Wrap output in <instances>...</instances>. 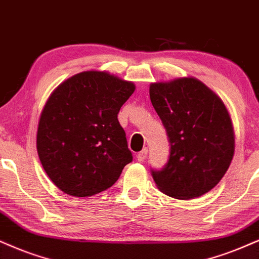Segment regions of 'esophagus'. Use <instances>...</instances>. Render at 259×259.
Segmentation results:
<instances>
[{"label":"esophagus","mask_w":259,"mask_h":259,"mask_svg":"<svg viewBox=\"0 0 259 259\" xmlns=\"http://www.w3.org/2000/svg\"><path fill=\"white\" fill-rule=\"evenodd\" d=\"M146 156H148V149L144 148L142 150V151L137 154V159H138L139 162H143V161H145Z\"/></svg>","instance_id":"obj_1"}]
</instances>
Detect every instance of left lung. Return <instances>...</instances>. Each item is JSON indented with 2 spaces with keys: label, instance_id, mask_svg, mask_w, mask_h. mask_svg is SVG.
Segmentation results:
<instances>
[{
  "label": "left lung",
  "instance_id": "left-lung-1",
  "mask_svg": "<svg viewBox=\"0 0 259 259\" xmlns=\"http://www.w3.org/2000/svg\"><path fill=\"white\" fill-rule=\"evenodd\" d=\"M150 100L170 145L164 168L151 170L157 187L183 200L209 192L234 155V131L225 103L192 76L152 82Z\"/></svg>",
  "mask_w": 259,
  "mask_h": 259
}]
</instances>
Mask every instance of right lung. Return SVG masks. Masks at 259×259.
I'll return each mask as SVG.
<instances>
[{
	"label": "right lung",
	"mask_w": 259,
	"mask_h": 259,
	"mask_svg": "<svg viewBox=\"0 0 259 259\" xmlns=\"http://www.w3.org/2000/svg\"><path fill=\"white\" fill-rule=\"evenodd\" d=\"M135 90L132 81L108 72L86 71L50 95L38 122L37 151L60 190L94 196L113 186L132 162L117 114Z\"/></svg>",
	"instance_id": "add662e5"
}]
</instances>
